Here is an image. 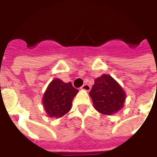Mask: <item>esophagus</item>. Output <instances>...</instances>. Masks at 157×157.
Wrapping results in <instances>:
<instances>
[{
    "instance_id": "1",
    "label": "esophagus",
    "mask_w": 157,
    "mask_h": 157,
    "mask_svg": "<svg viewBox=\"0 0 157 157\" xmlns=\"http://www.w3.org/2000/svg\"><path fill=\"white\" fill-rule=\"evenodd\" d=\"M91 88H92L91 86L88 85V84H85V85H83L82 87H81L82 90H84V91H86V92H89V91L91 90Z\"/></svg>"
}]
</instances>
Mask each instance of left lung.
Here are the masks:
<instances>
[{
  "mask_svg": "<svg viewBox=\"0 0 157 157\" xmlns=\"http://www.w3.org/2000/svg\"><path fill=\"white\" fill-rule=\"evenodd\" d=\"M89 95L95 109L104 115H112L124 108L126 93L117 81L108 74L95 79Z\"/></svg>",
  "mask_w": 157,
  "mask_h": 157,
  "instance_id": "left-lung-1",
  "label": "left lung"
}]
</instances>
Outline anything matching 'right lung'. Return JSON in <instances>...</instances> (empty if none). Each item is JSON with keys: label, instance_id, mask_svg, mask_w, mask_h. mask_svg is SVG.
<instances>
[{"label": "right lung", "instance_id": "right-lung-1", "mask_svg": "<svg viewBox=\"0 0 157 157\" xmlns=\"http://www.w3.org/2000/svg\"><path fill=\"white\" fill-rule=\"evenodd\" d=\"M79 91L71 82L65 83L60 79H54L43 97V106L48 117L60 118L71 110L72 101Z\"/></svg>", "mask_w": 157, "mask_h": 157}]
</instances>
